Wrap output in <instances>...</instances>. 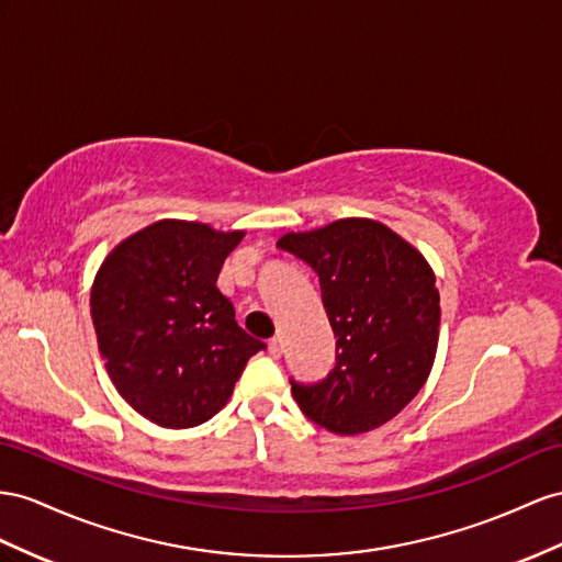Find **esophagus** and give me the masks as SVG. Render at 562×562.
Segmentation results:
<instances>
[{"label":"esophagus","mask_w":562,"mask_h":562,"mask_svg":"<svg viewBox=\"0 0 562 562\" xmlns=\"http://www.w3.org/2000/svg\"><path fill=\"white\" fill-rule=\"evenodd\" d=\"M268 351H270L272 358H280L282 356V339L280 337H272L268 341Z\"/></svg>","instance_id":"34e87169"}]
</instances>
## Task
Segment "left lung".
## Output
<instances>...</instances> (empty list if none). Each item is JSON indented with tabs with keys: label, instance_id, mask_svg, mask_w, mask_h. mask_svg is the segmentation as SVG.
Here are the masks:
<instances>
[{
	"label": "left lung",
	"instance_id": "left-lung-1",
	"mask_svg": "<svg viewBox=\"0 0 562 562\" xmlns=\"http://www.w3.org/2000/svg\"><path fill=\"white\" fill-rule=\"evenodd\" d=\"M278 247L315 270L337 337L325 380H290L299 408L344 437L390 423L423 390L437 353L441 308L425 256L368 218L286 233Z\"/></svg>",
	"mask_w": 562,
	"mask_h": 562
}]
</instances>
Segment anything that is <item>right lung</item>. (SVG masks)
<instances>
[{"mask_svg":"<svg viewBox=\"0 0 562 562\" xmlns=\"http://www.w3.org/2000/svg\"><path fill=\"white\" fill-rule=\"evenodd\" d=\"M241 237V229L158 221L123 239L97 272L90 306L106 372L156 425L184 429L213 418L249 358L266 349L215 286Z\"/></svg>","mask_w":562,"mask_h":562,"instance_id":"obj_1","label":"right lung"}]
</instances>
